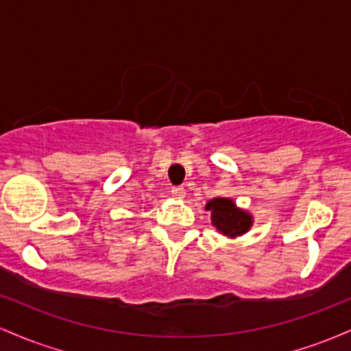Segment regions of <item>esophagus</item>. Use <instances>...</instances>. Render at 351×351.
Segmentation results:
<instances>
[{
  "label": "esophagus",
  "mask_w": 351,
  "mask_h": 351,
  "mask_svg": "<svg viewBox=\"0 0 351 351\" xmlns=\"http://www.w3.org/2000/svg\"><path fill=\"white\" fill-rule=\"evenodd\" d=\"M171 195H173V198H175V199H183L184 196H186V191H184V188L178 186V188L171 189Z\"/></svg>",
  "instance_id": "34e87169"
}]
</instances>
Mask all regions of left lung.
Returning <instances> with one entry per match:
<instances>
[{
  "instance_id": "1",
  "label": "left lung",
  "mask_w": 351,
  "mask_h": 351,
  "mask_svg": "<svg viewBox=\"0 0 351 351\" xmlns=\"http://www.w3.org/2000/svg\"><path fill=\"white\" fill-rule=\"evenodd\" d=\"M211 213V224L229 239L241 237L252 228L254 217L249 211L239 208L231 198H213L204 206Z\"/></svg>"
}]
</instances>
